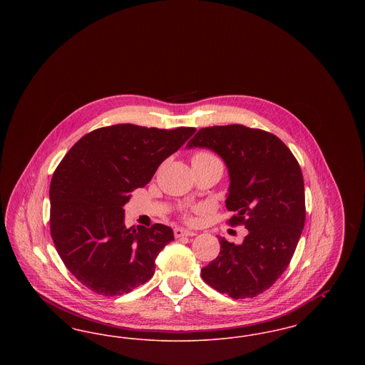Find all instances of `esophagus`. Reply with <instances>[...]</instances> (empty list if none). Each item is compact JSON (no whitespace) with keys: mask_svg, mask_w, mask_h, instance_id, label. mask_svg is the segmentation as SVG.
<instances>
[{"mask_svg":"<svg viewBox=\"0 0 365 365\" xmlns=\"http://www.w3.org/2000/svg\"><path fill=\"white\" fill-rule=\"evenodd\" d=\"M174 234L176 238H180V237H194L195 235L194 231H189V230H185V228H180V227L175 228Z\"/></svg>","mask_w":365,"mask_h":365,"instance_id":"34e87169","label":"esophagus"}]
</instances>
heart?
I'll return each mask as SVG.
<instances>
[{"label": "heart", "instance_id": "1", "mask_svg": "<svg viewBox=\"0 0 365 365\" xmlns=\"http://www.w3.org/2000/svg\"><path fill=\"white\" fill-rule=\"evenodd\" d=\"M207 160H217V158L208 153V152H197L192 156V161H207Z\"/></svg>", "mask_w": 365, "mask_h": 365}]
</instances>
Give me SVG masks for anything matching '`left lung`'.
Returning <instances> with one entry per match:
<instances>
[{
    "label": "left lung",
    "instance_id": "8db88e82",
    "mask_svg": "<svg viewBox=\"0 0 365 365\" xmlns=\"http://www.w3.org/2000/svg\"><path fill=\"white\" fill-rule=\"evenodd\" d=\"M187 148H207L225 160L226 207L237 213L228 223L249 231L241 245L220 238V253L201 277L235 299L261 294L286 271L305 225L299 164L277 135L241 124L201 128Z\"/></svg>",
    "mask_w": 365,
    "mask_h": 365
}]
</instances>
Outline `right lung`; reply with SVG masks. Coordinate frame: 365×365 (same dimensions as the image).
<instances>
[{
  "label": "right lung",
  "instance_id": "obj_1",
  "mask_svg": "<svg viewBox=\"0 0 365 365\" xmlns=\"http://www.w3.org/2000/svg\"><path fill=\"white\" fill-rule=\"evenodd\" d=\"M195 133L116 124L79 139L51 182V234L71 274L97 294L133 292L153 277L156 257L174 241L173 228H127L123 207L158 165Z\"/></svg>",
  "mask_w": 365,
  "mask_h": 365
}]
</instances>
